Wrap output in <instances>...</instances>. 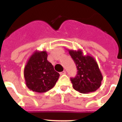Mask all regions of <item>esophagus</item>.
<instances>
[{
    "label": "esophagus",
    "mask_w": 122,
    "mask_h": 122,
    "mask_svg": "<svg viewBox=\"0 0 122 122\" xmlns=\"http://www.w3.org/2000/svg\"><path fill=\"white\" fill-rule=\"evenodd\" d=\"M66 74V71H63V72H60V74H61V75H63V74Z\"/></svg>",
    "instance_id": "esophagus-1"
}]
</instances>
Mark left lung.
Instances as JSON below:
<instances>
[{"instance_id":"obj_1","label":"left lung","mask_w":122,"mask_h":122,"mask_svg":"<svg viewBox=\"0 0 122 122\" xmlns=\"http://www.w3.org/2000/svg\"><path fill=\"white\" fill-rule=\"evenodd\" d=\"M68 51L78 70L76 76L71 78L73 88L82 93L95 92L100 87L102 80L97 61L91 56H84L80 50Z\"/></svg>"}]
</instances>
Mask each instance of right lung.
Instances as JSON below:
<instances>
[{
  "label": "right lung",
  "mask_w": 122,
  "mask_h": 122,
  "mask_svg": "<svg viewBox=\"0 0 122 122\" xmlns=\"http://www.w3.org/2000/svg\"><path fill=\"white\" fill-rule=\"evenodd\" d=\"M47 57L46 51H35L24 68L26 86L32 92H48L53 88L59 77V74L54 70Z\"/></svg>",
  "instance_id": "1"
}]
</instances>
